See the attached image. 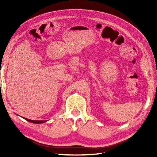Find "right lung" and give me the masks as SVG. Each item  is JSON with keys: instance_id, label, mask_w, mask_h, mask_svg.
I'll list each match as a JSON object with an SVG mask.
<instances>
[{"instance_id": "add662e5", "label": "right lung", "mask_w": 157, "mask_h": 157, "mask_svg": "<svg viewBox=\"0 0 157 157\" xmlns=\"http://www.w3.org/2000/svg\"><path fill=\"white\" fill-rule=\"evenodd\" d=\"M23 118H24V119H25L26 121H29L30 122H32V123H35V124H42V123H44V122H46L47 121H33V120H30V119H28V118H24V117H22Z\"/></svg>"}]
</instances>
